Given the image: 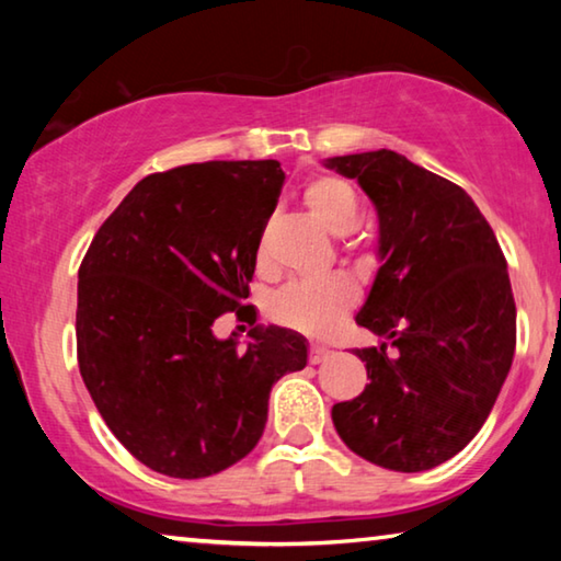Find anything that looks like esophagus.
Instances as JSON below:
<instances>
[{
    "mask_svg": "<svg viewBox=\"0 0 561 561\" xmlns=\"http://www.w3.org/2000/svg\"><path fill=\"white\" fill-rule=\"evenodd\" d=\"M331 356V348L327 346H311L309 348V364H321V360H327Z\"/></svg>",
    "mask_w": 561,
    "mask_h": 561,
    "instance_id": "34e87169",
    "label": "esophagus"
}]
</instances>
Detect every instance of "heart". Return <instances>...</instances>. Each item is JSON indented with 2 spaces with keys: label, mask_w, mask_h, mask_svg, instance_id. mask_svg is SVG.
Instances as JSON below:
<instances>
[{
  "label": "heart",
  "mask_w": 561,
  "mask_h": 561,
  "mask_svg": "<svg viewBox=\"0 0 561 561\" xmlns=\"http://www.w3.org/2000/svg\"><path fill=\"white\" fill-rule=\"evenodd\" d=\"M304 203L329 232L344 234L358 217V197L346 180L336 175L311 178L304 185ZM356 299L354 284L344 277L294 282L284 287L272 304V314L284 327L321 336L336 327Z\"/></svg>",
  "instance_id": "obj_1"
}]
</instances>
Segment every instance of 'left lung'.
Returning a JSON list of instances; mask_svg holds the SVG:
<instances>
[{
	"label": "left lung",
	"mask_w": 561,
	"mask_h": 561,
	"mask_svg": "<svg viewBox=\"0 0 561 561\" xmlns=\"http://www.w3.org/2000/svg\"><path fill=\"white\" fill-rule=\"evenodd\" d=\"M378 215V267L356 324L371 381L331 408L336 433L386 470L421 472L468 445L510 374L517 309L497 237L472 197L393 150L327 158ZM391 343L396 355H386Z\"/></svg>",
	"instance_id": "1"
}]
</instances>
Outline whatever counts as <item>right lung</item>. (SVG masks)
Listing matches in <instances>:
<instances>
[{"mask_svg": "<svg viewBox=\"0 0 561 561\" xmlns=\"http://www.w3.org/2000/svg\"><path fill=\"white\" fill-rule=\"evenodd\" d=\"M277 160H210L153 173L123 197L79 270L76 346L111 433L150 470L197 480L252 453L270 391L301 371L307 339L252 327L217 339L250 297L264 227L277 207Z\"/></svg>", "mask_w": 561, "mask_h": 561, "instance_id": "right-lung-1", "label": "right lung"}]
</instances>
